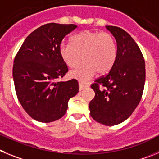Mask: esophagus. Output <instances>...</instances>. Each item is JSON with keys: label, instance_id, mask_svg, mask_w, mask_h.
I'll list each match as a JSON object with an SVG mask.
<instances>
[{"label": "esophagus", "instance_id": "1", "mask_svg": "<svg viewBox=\"0 0 159 159\" xmlns=\"http://www.w3.org/2000/svg\"><path fill=\"white\" fill-rule=\"evenodd\" d=\"M87 87L86 85H85V84H83L82 82H79V90L80 91H81V90H83L84 89H85Z\"/></svg>", "mask_w": 159, "mask_h": 159}]
</instances>
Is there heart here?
<instances>
[{
  "mask_svg": "<svg viewBox=\"0 0 159 159\" xmlns=\"http://www.w3.org/2000/svg\"><path fill=\"white\" fill-rule=\"evenodd\" d=\"M61 58L69 67H77L83 59L84 63L70 72L71 78L86 81L96 72L103 74L111 69L116 58V43L108 32L87 30L74 35L71 43L59 45Z\"/></svg>",
  "mask_w": 159,
  "mask_h": 159,
  "instance_id": "heart-1",
  "label": "heart"
}]
</instances>
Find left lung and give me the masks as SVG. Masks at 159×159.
Listing matches in <instances>:
<instances>
[{
    "mask_svg": "<svg viewBox=\"0 0 159 159\" xmlns=\"http://www.w3.org/2000/svg\"><path fill=\"white\" fill-rule=\"evenodd\" d=\"M106 28L116 41V58L108 74L91 85L95 97L89 107L94 120L113 126L126 120L138 106L145 84V62L127 31L115 26Z\"/></svg>",
    "mask_w": 159,
    "mask_h": 159,
    "instance_id": "left-lung-1",
    "label": "left lung"
}]
</instances>
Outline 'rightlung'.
I'll return each mask as SVG.
<instances>
[{
	"mask_svg": "<svg viewBox=\"0 0 159 159\" xmlns=\"http://www.w3.org/2000/svg\"><path fill=\"white\" fill-rule=\"evenodd\" d=\"M75 24H44L23 43L14 59L12 76L20 103L32 119L50 123L62 118L68 101L79 91L76 79L58 81L68 72L59 45Z\"/></svg>",
	"mask_w": 159,
	"mask_h": 159,
	"instance_id": "right-lung-1",
	"label": "right lung"
}]
</instances>
